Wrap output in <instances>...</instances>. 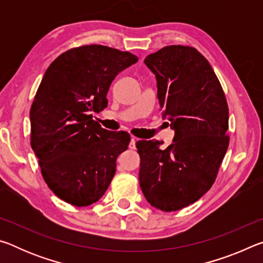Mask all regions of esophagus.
<instances>
[{
	"instance_id": "34e87169",
	"label": "esophagus",
	"mask_w": 263,
	"mask_h": 263,
	"mask_svg": "<svg viewBox=\"0 0 263 263\" xmlns=\"http://www.w3.org/2000/svg\"><path fill=\"white\" fill-rule=\"evenodd\" d=\"M137 138H135V137H132L131 138V141H130V145H128V148H131V149H136V142H137Z\"/></svg>"
}]
</instances>
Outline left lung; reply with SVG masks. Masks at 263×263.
Returning <instances> with one entry per match:
<instances>
[{
	"label": "left lung",
	"mask_w": 263,
	"mask_h": 263,
	"mask_svg": "<svg viewBox=\"0 0 263 263\" xmlns=\"http://www.w3.org/2000/svg\"><path fill=\"white\" fill-rule=\"evenodd\" d=\"M157 79L162 117L173 142L139 140V183L151 205L177 211L202 197L215 182L229 147V106L209 61L196 48L171 45L146 57Z\"/></svg>",
	"instance_id": "obj_1"
}]
</instances>
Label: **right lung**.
Instances as JSON below:
<instances>
[{"label": "right lung", "instance_id": "1", "mask_svg": "<svg viewBox=\"0 0 263 263\" xmlns=\"http://www.w3.org/2000/svg\"><path fill=\"white\" fill-rule=\"evenodd\" d=\"M138 58L103 45L62 53L46 69L30 110L31 147L48 188L88 206L104 195L130 135L102 128L91 112L106 108L111 82Z\"/></svg>", "mask_w": 263, "mask_h": 263}]
</instances>
